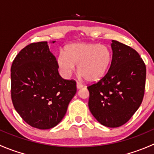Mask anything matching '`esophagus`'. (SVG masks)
<instances>
[{"label":"esophagus","instance_id":"34e87169","mask_svg":"<svg viewBox=\"0 0 154 154\" xmlns=\"http://www.w3.org/2000/svg\"><path fill=\"white\" fill-rule=\"evenodd\" d=\"M83 84L80 83L79 82H77V89H80V88H83Z\"/></svg>","mask_w":154,"mask_h":154}]
</instances>
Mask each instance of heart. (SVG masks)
I'll list each match as a JSON object with an SVG mask.
<instances>
[{
    "mask_svg": "<svg viewBox=\"0 0 154 154\" xmlns=\"http://www.w3.org/2000/svg\"><path fill=\"white\" fill-rule=\"evenodd\" d=\"M112 54L103 45L79 42L66 45L64 53L57 59L61 74L69 77L77 64V72L88 82H96L106 74L109 68Z\"/></svg>",
    "mask_w": 154,
    "mask_h": 154,
    "instance_id": "obj_1",
    "label": "heart"
}]
</instances>
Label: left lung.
Returning <instances> with one entry per match:
<instances>
[{"mask_svg": "<svg viewBox=\"0 0 154 154\" xmlns=\"http://www.w3.org/2000/svg\"><path fill=\"white\" fill-rule=\"evenodd\" d=\"M112 58L106 75L87 87L88 108L102 125L118 127L125 125L143 100L146 67L132 48L112 40Z\"/></svg>", "mask_w": 154, "mask_h": 154, "instance_id": "8db88e82", "label": "left lung"}]
</instances>
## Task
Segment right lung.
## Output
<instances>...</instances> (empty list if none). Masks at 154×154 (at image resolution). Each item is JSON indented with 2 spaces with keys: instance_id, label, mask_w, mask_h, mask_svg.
Listing matches in <instances>:
<instances>
[{
  "instance_id": "obj_1",
  "label": "right lung",
  "mask_w": 154,
  "mask_h": 154,
  "mask_svg": "<svg viewBox=\"0 0 154 154\" xmlns=\"http://www.w3.org/2000/svg\"><path fill=\"white\" fill-rule=\"evenodd\" d=\"M58 68L48 42L29 45L12 63V103L23 120L35 128L48 130L58 125L76 94V82L62 78Z\"/></svg>"
}]
</instances>
